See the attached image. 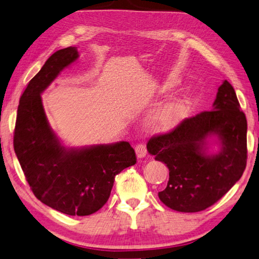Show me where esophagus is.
I'll list each match as a JSON object with an SVG mask.
<instances>
[{
	"instance_id": "obj_1",
	"label": "esophagus",
	"mask_w": 259,
	"mask_h": 259,
	"mask_svg": "<svg viewBox=\"0 0 259 259\" xmlns=\"http://www.w3.org/2000/svg\"><path fill=\"white\" fill-rule=\"evenodd\" d=\"M135 153H136V157H138L139 159H142L144 158L146 155V148L145 145L140 143V144H136L135 146Z\"/></svg>"
}]
</instances>
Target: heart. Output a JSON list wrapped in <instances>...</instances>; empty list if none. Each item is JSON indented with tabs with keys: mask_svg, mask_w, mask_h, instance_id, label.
<instances>
[{
	"mask_svg": "<svg viewBox=\"0 0 259 259\" xmlns=\"http://www.w3.org/2000/svg\"><path fill=\"white\" fill-rule=\"evenodd\" d=\"M189 101L174 99L165 102L151 113L146 119V127L152 132H164L176 127L188 115Z\"/></svg>",
	"mask_w": 259,
	"mask_h": 259,
	"instance_id": "b5f03b06",
	"label": "heart"
}]
</instances>
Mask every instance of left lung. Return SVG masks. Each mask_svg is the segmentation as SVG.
<instances>
[{"label":"left lung","instance_id":"8db88e82","mask_svg":"<svg viewBox=\"0 0 259 259\" xmlns=\"http://www.w3.org/2000/svg\"><path fill=\"white\" fill-rule=\"evenodd\" d=\"M211 144L219 145L217 154L208 152ZM146 148L169 169L167 187L158 194L164 205L186 213L213 205L241 178L247 163V119L233 87L224 80L212 110L153 136Z\"/></svg>","mask_w":259,"mask_h":259}]
</instances>
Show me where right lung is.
<instances>
[{
	"instance_id": "right-lung-1",
	"label": "right lung",
	"mask_w": 259,
	"mask_h": 259,
	"mask_svg": "<svg viewBox=\"0 0 259 259\" xmlns=\"http://www.w3.org/2000/svg\"><path fill=\"white\" fill-rule=\"evenodd\" d=\"M79 58L76 47L57 51L29 82L18 106L14 152L32 193L67 215H90L105 205L116 175L136 163L128 142L66 148L54 133L41 94Z\"/></svg>"
}]
</instances>
